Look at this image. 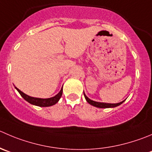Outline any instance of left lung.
Wrapping results in <instances>:
<instances>
[{
	"label": "left lung",
	"mask_w": 152,
	"mask_h": 152,
	"mask_svg": "<svg viewBox=\"0 0 152 152\" xmlns=\"http://www.w3.org/2000/svg\"><path fill=\"white\" fill-rule=\"evenodd\" d=\"M84 96H85V99L87 100V102H88L90 104H91V105H93V106H95V107H100V108H106V107H117V106L121 104L122 103H123V102L125 101V100H124V101L121 102L113 103V104H110V103H104V102H95V101H93V100L90 99L88 98V97L86 95H85V93H84Z\"/></svg>",
	"instance_id": "8db88e82"
}]
</instances>
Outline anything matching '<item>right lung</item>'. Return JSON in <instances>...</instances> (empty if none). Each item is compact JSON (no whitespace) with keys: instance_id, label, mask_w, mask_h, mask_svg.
<instances>
[{"instance_id":"right-lung-1","label":"right lung","mask_w":152,"mask_h":152,"mask_svg":"<svg viewBox=\"0 0 152 152\" xmlns=\"http://www.w3.org/2000/svg\"><path fill=\"white\" fill-rule=\"evenodd\" d=\"M15 88L17 89V91H18L19 94H20L22 97L26 101H27L28 102H29L32 104H35V105L39 106V107H49V106H52L53 104H56L58 102V100L61 98V95H62V88L61 89L60 92L58 93L57 95H56L55 96L51 97V98L48 99H41V98H35V97H32L26 95L24 93H23L22 91H20V90L18 89L15 87Z\"/></svg>"}]
</instances>
